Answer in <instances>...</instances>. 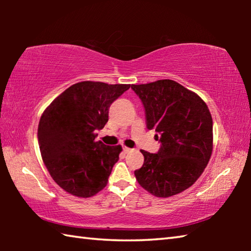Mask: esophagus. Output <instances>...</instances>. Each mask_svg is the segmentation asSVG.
Returning a JSON list of instances; mask_svg holds the SVG:
<instances>
[{
	"mask_svg": "<svg viewBox=\"0 0 251 251\" xmlns=\"http://www.w3.org/2000/svg\"><path fill=\"white\" fill-rule=\"evenodd\" d=\"M133 150H131V148H129V147H126V146H123V151L125 152V154H127V152H129V151H131Z\"/></svg>",
	"mask_w": 251,
	"mask_h": 251,
	"instance_id": "esophagus-1",
	"label": "esophagus"
}]
</instances>
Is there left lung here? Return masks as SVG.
I'll list each match as a JSON object with an SVG mask.
<instances>
[{
	"mask_svg": "<svg viewBox=\"0 0 251 251\" xmlns=\"http://www.w3.org/2000/svg\"><path fill=\"white\" fill-rule=\"evenodd\" d=\"M145 108L146 126L155 129L157 154L141 151L138 184L156 197L167 198L189 188L206 168L212 152V118L196 93L172 79L131 85Z\"/></svg>",
	"mask_w": 251,
	"mask_h": 251,
	"instance_id": "1",
	"label": "left lung"
}]
</instances>
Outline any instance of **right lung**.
I'll return each mask as SVG.
<instances>
[{
	"instance_id": "obj_1",
	"label": "right lung",
	"mask_w": 251,
	"mask_h": 251,
	"mask_svg": "<svg viewBox=\"0 0 251 251\" xmlns=\"http://www.w3.org/2000/svg\"><path fill=\"white\" fill-rule=\"evenodd\" d=\"M130 87L85 80L57 96L41 116L37 138L54 181L71 195L87 198L107 185L122 146L96 142L114 100Z\"/></svg>"
}]
</instances>
